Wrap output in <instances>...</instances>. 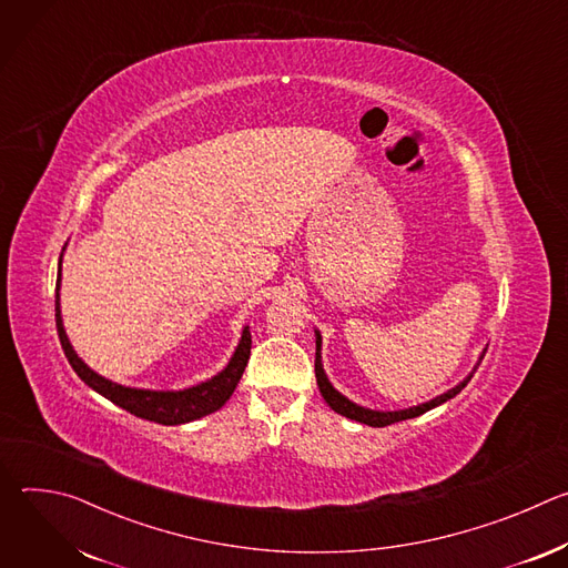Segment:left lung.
Masks as SVG:
<instances>
[{"instance_id": "left-lung-1", "label": "left lung", "mask_w": 568, "mask_h": 568, "mask_svg": "<svg viewBox=\"0 0 568 568\" xmlns=\"http://www.w3.org/2000/svg\"><path fill=\"white\" fill-rule=\"evenodd\" d=\"M314 337H316L314 375H316V386H318V390H321L323 399L328 402V407H331L333 412H337V414H342V416H346V418H351V420L364 423V425H368V427H386V425H393V423H399V420H409V418L423 416V414H427L429 409L438 407V404H443V402L452 399L454 395H458V393L467 386V382H469V379H471V375L476 373V368H478V364H480V359H483L485 351H488V348H483V353L478 355V359H476V364H474L471 373H467V377H465L463 382H458L454 388H449V390H445V393H440V395H436V397H432V399H427V402L414 404V407H407V409L379 412V409L362 407V404H357V402L348 399L344 393H339V390L331 384V379H328L326 371H323V362H321V333H318V331H314Z\"/></svg>"}]
</instances>
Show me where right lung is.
Wrapping results in <instances>:
<instances>
[{"mask_svg":"<svg viewBox=\"0 0 568 568\" xmlns=\"http://www.w3.org/2000/svg\"><path fill=\"white\" fill-rule=\"evenodd\" d=\"M64 252V250H62ZM60 281H62V256L58 263V281H55V326H58V337L64 351V357L69 359L71 368L75 375L83 379L90 388L114 402L116 407L130 412L136 418L159 423V425H184L200 420L217 409H222L231 393L235 390L242 373H245V366L250 362L252 353V333L250 326L242 328L240 342L229 359V364L213 377L186 386V388H136V386H125L116 384L103 375H99L94 368H90L83 359L78 357L73 351L67 333H64V323H62V312H60Z\"/></svg>","mask_w":568,"mask_h":568,"instance_id":"right-lung-1","label":"right lung"}]
</instances>
